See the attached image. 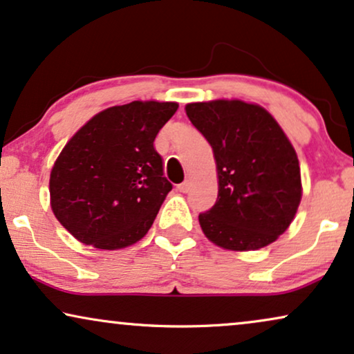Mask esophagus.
I'll return each mask as SVG.
<instances>
[{"label":"esophagus","mask_w":354,"mask_h":354,"mask_svg":"<svg viewBox=\"0 0 354 354\" xmlns=\"http://www.w3.org/2000/svg\"><path fill=\"white\" fill-rule=\"evenodd\" d=\"M191 189V181H183L181 185H178V191H181V192H187Z\"/></svg>","instance_id":"1"}]
</instances>
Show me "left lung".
<instances>
[{
    "label": "left lung",
    "mask_w": 354,
    "mask_h": 354,
    "mask_svg": "<svg viewBox=\"0 0 354 354\" xmlns=\"http://www.w3.org/2000/svg\"><path fill=\"white\" fill-rule=\"evenodd\" d=\"M186 114L217 163V201L199 214L205 236L235 252L272 243L302 198L299 160L283 129L261 106L239 100L191 102Z\"/></svg>",
    "instance_id": "left-lung-1"
}]
</instances>
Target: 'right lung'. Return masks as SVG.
Segmentation results:
<instances>
[{"label": "right lung", "instance_id": "add662e5", "mask_svg": "<svg viewBox=\"0 0 354 354\" xmlns=\"http://www.w3.org/2000/svg\"><path fill=\"white\" fill-rule=\"evenodd\" d=\"M176 102L132 101L101 111L70 138L50 173V204L75 239L101 250L133 245L171 191L153 142Z\"/></svg>", "mask_w": 354, "mask_h": 354}]
</instances>
